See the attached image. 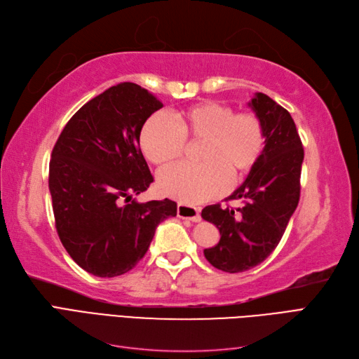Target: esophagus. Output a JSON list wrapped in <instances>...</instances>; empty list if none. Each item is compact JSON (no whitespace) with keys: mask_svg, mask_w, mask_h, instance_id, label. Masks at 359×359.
Listing matches in <instances>:
<instances>
[{"mask_svg":"<svg viewBox=\"0 0 359 359\" xmlns=\"http://www.w3.org/2000/svg\"><path fill=\"white\" fill-rule=\"evenodd\" d=\"M177 215L180 217V219L191 220L194 223L201 222V210L196 208V206H191V205L178 203V206H177Z\"/></svg>","mask_w":359,"mask_h":359,"instance_id":"esophagus-1","label":"esophagus"}]
</instances>
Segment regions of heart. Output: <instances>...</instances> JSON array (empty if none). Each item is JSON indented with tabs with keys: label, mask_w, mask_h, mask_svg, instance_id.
Returning a JSON list of instances; mask_svg holds the SVG:
<instances>
[{
	"label": "heart",
	"mask_w": 359,
	"mask_h": 359,
	"mask_svg": "<svg viewBox=\"0 0 359 359\" xmlns=\"http://www.w3.org/2000/svg\"><path fill=\"white\" fill-rule=\"evenodd\" d=\"M265 132L257 115L233 114L229 106L205 102L170 115H153L140 132V148L154 165L182 156L187 144H198L201 165H177L160 170L158 190L184 203H201L223 194L229 182H241L265 149Z\"/></svg>",
	"instance_id": "obj_1"
}]
</instances>
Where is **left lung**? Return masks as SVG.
I'll return each instance as SVG.
<instances>
[{
    "mask_svg": "<svg viewBox=\"0 0 359 359\" xmlns=\"http://www.w3.org/2000/svg\"><path fill=\"white\" fill-rule=\"evenodd\" d=\"M265 132V149L244 184L226 201L241 199V208H222L220 203L202 210V219L217 226L220 241L203 255L224 273L252 269L274 252L299 202V178L304 160L297 126L290 114L256 93L248 102Z\"/></svg>",
    "mask_w": 359,
    "mask_h": 359,
    "instance_id": "left-lung-1",
    "label": "left lung"
}]
</instances>
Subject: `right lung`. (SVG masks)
Wrapping results in <instances>:
<instances>
[{
  "label": "right lung",
  "instance_id": "obj_1",
  "mask_svg": "<svg viewBox=\"0 0 359 359\" xmlns=\"http://www.w3.org/2000/svg\"><path fill=\"white\" fill-rule=\"evenodd\" d=\"M160 107L142 86L118 83L85 103L52 149L49 191L57 232L70 257L93 276L116 277L135 268L157 226L177 215L170 199H133L154 181L139 137Z\"/></svg>",
  "mask_w": 359,
  "mask_h": 359
}]
</instances>
